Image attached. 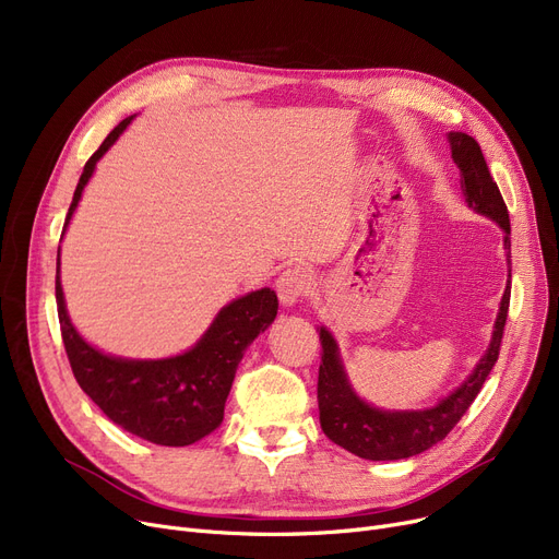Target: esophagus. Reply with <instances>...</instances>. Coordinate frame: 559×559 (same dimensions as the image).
Segmentation results:
<instances>
[{
	"label": "esophagus",
	"mask_w": 559,
	"mask_h": 559,
	"mask_svg": "<svg viewBox=\"0 0 559 559\" xmlns=\"http://www.w3.org/2000/svg\"><path fill=\"white\" fill-rule=\"evenodd\" d=\"M312 276L308 270L304 267H292V270H285L278 281H276V292H278V299L285 304V306H295L299 301H304L310 292H312Z\"/></svg>",
	"instance_id": "obj_1"
}]
</instances>
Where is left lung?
<instances>
[{
	"instance_id": "left-lung-1",
	"label": "left lung",
	"mask_w": 559,
	"mask_h": 559,
	"mask_svg": "<svg viewBox=\"0 0 559 559\" xmlns=\"http://www.w3.org/2000/svg\"><path fill=\"white\" fill-rule=\"evenodd\" d=\"M451 154L462 176V194L466 203L480 215H487L506 230V249L512 278V255H510V215L508 205L498 190L493 176L489 174L487 160L483 156L480 144L462 131L449 133ZM510 281L506 285V295L498 310L491 344L487 354L476 365L474 373L447 399L439 401L430 409H417V413H383L360 401L350 390L333 335L321 326V362L317 380V401H319V421L321 430L329 439L348 453L365 460H403L428 451L432 444L455 428L483 390L489 371L493 369L506 331V319L510 308Z\"/></svg>"
}]
</instances>
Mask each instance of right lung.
I'll use <instances>...</instances> for the list:
<instances>
[{
	"label": "right lung",
	"mask_w": 559,
	"mask_h": 559,
	"mask_svg": "<svg viewBox=\"0 0 559 559\" xmlns=\"http://www.w3.org/2000/svg\"><path fill=\"white\" fill-rule=\"evenodd\" d=\"M131 120L133 117H127L117 124L85 163L66 226L97 160ZM58 255H61V249H58ZM56 306L72 373L81 390L102 407V413L112 424L146 439V442L188 447L222 424L235 371H238L247 346L274 321L278 299L274 289L262 287L242 299L230 301L219 310L211 329L188 354L165 360H122L104 356L102 350L85 344L66 310L61 270H56Z\"/></svg>",
	"instance_id": "1"
}]
</instances>
